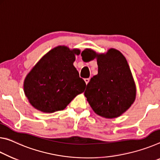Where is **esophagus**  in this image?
<instances>
[{"instance_id": "esophagus-1", "label": "esophagus", "mask_w": 160, "mask_h": 160, "mask_svg": "<svg viewBox=\"0 0 160 160\" xmlns=\"http://www.w3.org/2000/svg\"><path fill=\"white\" fill-rule=\"evenodd\" d=\"M89 80H90L89 78H84V81H85V82H86V84H87V83H88V82H89Z\"/></svg>"}]
</instances>
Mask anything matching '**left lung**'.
<instances>
[{"instance_id":"1","label":"left lung","mask_w":160,"mask_h":160,"mask_svg":"<svg viewBox=\"0 0 160 160\" xmlns=\"http://www.w3.org/2000/svg\"><path fill=\"white\" fill-rule=\"evenodd\" d=\"M97 59L98 74L86 86L84 95L93 111L106 118L123 113L135 101L136 87L125 57L118 50L110 49L106 54H97L91 49L82 53Z\"/></svg>"}]
</instances>
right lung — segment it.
<instances>
[{
  "instance_id": "right-lung-1",
  "label": "right lung",
  "mask_w": 160,
  "mask_h": 160,
  "mask_svg": "<svg viewBox=\"0 0 160 160\" xmlns=\"http://www.w3.org/2000/svg\"><path fill=\"white\" fill-rule=\"evenodd\" d=\"M80 50L58 46L48 52L26 77L24 92L34 108L44 112L64 110L86 83L74 67Z\"/></svg>"
}]
</instances>
